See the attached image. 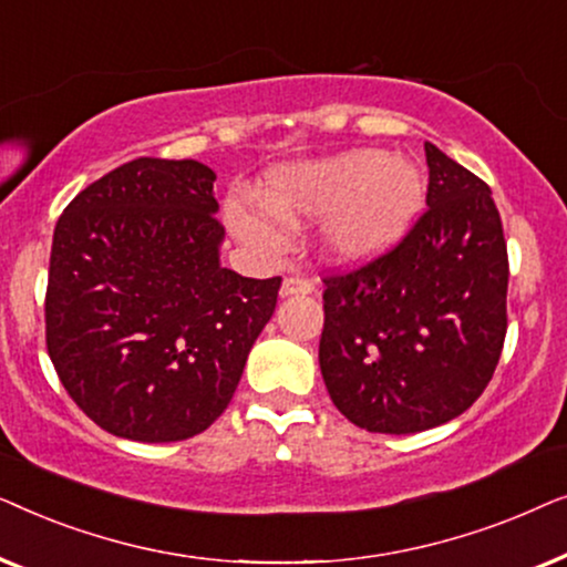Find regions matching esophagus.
<instances>
[{
	"label": "esophagus",
	"mask_w": 567,
	"mask_h": 567,
	"mask_svg": "<svg viewBox=\"0 0 567 567\" xmlns=\"http://www.w3.org/2000/svg\"><path fill=\"white\" fill-rule=\"evenodd\" d=\"M315 284L301 276H286L281 284V297H297V293H312Z\"/></svg>",
	"instance_id": "1"
}]
</instances>
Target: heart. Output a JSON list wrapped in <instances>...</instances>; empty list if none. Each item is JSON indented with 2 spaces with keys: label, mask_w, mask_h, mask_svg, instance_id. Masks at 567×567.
Wrapping results in <instances>:
<instances>
[{
  "label": "heart",
  "mask_w": 567,
  "mask_h": 567,
  "mask_svg": "<svg viewBox=\"0 0 567 567\" xmlns=\"http://www.w3.org/2000/svg\"><path fill=\"white\" fill-rule=\"evenodd\" d=\"M423 206V177L402 154L338 152L274 169L258 204L229 200L227 224L245 245L274 255L286 224L320 219V245L330 260L361 262L400 243Z\"/></svg>",
  "instance_id": "b5f03b06"
}]
</instances>
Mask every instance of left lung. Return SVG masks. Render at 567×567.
I'll return each mask as SVG.
<instances>
[{"label": "left lung", "mask_w": 567, "mask_h": 567, "mask_svg": "<svg viewBox=\"0 0 567 567\" xmlns=\"http://www.w3.org/2000/svg\"><path fill=\"white\" fill-rule=\"evenodd\" d=\"M425 214L398 247L324 276L320 369L330 400L371 433L462 415L506 340L508 252L491 188L425 142Z\"/></svg>", "instance_id": "1"}]
</instances>
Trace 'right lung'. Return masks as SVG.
<instances>
[{"instance_id":"add662e5","label":"right lung","mask_w":567,"mask_h":567,"mask_svg":"<svg viewBox=\"0 0 567 567\" xmlns=\"http://www.w3.org/2000/svg\"><path fill=\"white\" fill-rule=\"evenodd\" d=\"M214 169L138 157L87 185L53 229L45 346L84 415L121 439L206 431L235 394L281 276L221 268Z\"/></svg>"}]
</instances>
